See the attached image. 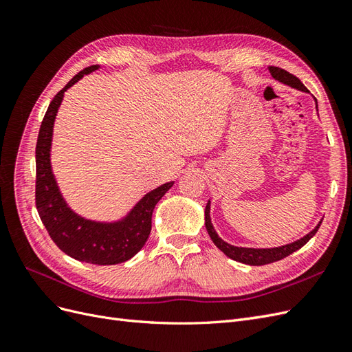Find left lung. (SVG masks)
Listing matches in <instances>:
<instances>
[{"instance_id":"8db88e82","label":"left lung","mask_w":352,"mask_h":352,"mask_svg":"<svg viewBox=\"0 0 352 352\" xmlns=\"http://www.w3.org/2000/svg\"><path fill=\"white\" fill-rule=\"evenodd\" d=\"M269 70H270L272 76L276 80H279V82L287 85V87L295 88L298 91L308 92V89L304 87L302 82L298 79L296 76H294V74H291L289 72H286V70H283L280 67H274V66H270ZM316 109H317V101H316ZM320 225H322V220L318 221V225L310 233H307L305 236H302L301 239H298V241H295L292 243L282 245V247H276V248H245V247H235V245H230V243L223 241L217 235V232L214 230V228H212V223H211V219H210V201L207 202V207H206V228H207V232H208L211 241L214 242L216 247L223 254H226L229 258L235 260V261H239V263H243V264H250V265H264V264H270V263L279 261V260L287 257V255H291L296 250H300L301 247H304V245L316 235L318 228H320Z\"/></svg>"}]
</instances>
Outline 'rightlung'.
<instances>
[{
	"instance_id": "1",
	"label": "right lung",
	"mask_w": 352,
	"mask_h": 352,
	"mask_svg": "<svg viewBox=\"0 0 352 352\" xmlns=\"http://www.w3.org/2000/svg\"><path fill=\"white\" fill-rule=\"evenodd\" d=\"M89 66L79 72L48 105L36 142V190L35 202L39 217L51 239L69 257L98 265L127 261L141 251L151 232V217L157 202L175 182L153 189L136 202L127 214L117 221H95L74 212L63 198L51 167L52 129L65 92L85 74L98 70Z\"/></svg>"
}]
</instances>
